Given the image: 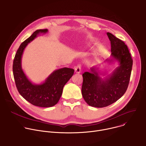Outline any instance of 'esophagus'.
<instances>
[{
    "label": "esophagus",
    "mask_w": 146,
    "mask_h": 146,
    "mask_svg": "<svg viewBox=\"0 0 146 146\" xmlns=\"http://www.w3.org/2000/svg\"><path fill=\"white\" fill-rule=\"evenodd\" d=\"M81 65H78L76 68H75V73H80L81 72Z\"/></svg>",
    "instance_id": "esophagus-1"
}]
</instances>
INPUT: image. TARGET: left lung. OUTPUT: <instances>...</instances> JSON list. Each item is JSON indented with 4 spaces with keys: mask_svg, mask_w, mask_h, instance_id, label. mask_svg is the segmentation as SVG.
Instances as JSON below:
<instances>
[{
    "mask_svg": "<svg viewBox=\"0 0 146 146\" xmlns=\"http://www.w3.org/2000/svg\"><path fill=\"white\" fill-rule=\"evenodd\" d=\"M111 44L110 62L117 61L119 66L102 78L98 68L93 67L82 74V95L86 103L97 108L107 107L116 102L126 92L131 76L133 61L124 42L110 33H107Z\"/></svg>",
    "mask_w": 146,
    "mask_h": 146,
    "instance_id": "8db88e82",
    "label": "left lung"
}]
</instances>
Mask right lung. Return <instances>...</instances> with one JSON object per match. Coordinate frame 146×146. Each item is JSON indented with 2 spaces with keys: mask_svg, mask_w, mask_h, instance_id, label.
Here are the masks:
<instances>
[{
  "mask_svg": "<svg viewBox=\"0 0 146 146\" xmlns=\"http://www.w3.org/2000/svg\"><path fill=\"white\" fill-rule=\"evenodd\" d=\"M47 29L36 30L21 43L13 62V74L17 88L23 98L31 104L40 107H51L59 101L63 88L74 74V69L63 68L54 70L46 80L39 84H33L29 80L22 68V57L27 45L40 33Z\"/></svg>",
  "mask_w": 146,
  "mask_h": 146,
  "instance_id": "obj_1",
  "label": "right lung"
}]
</instances>
